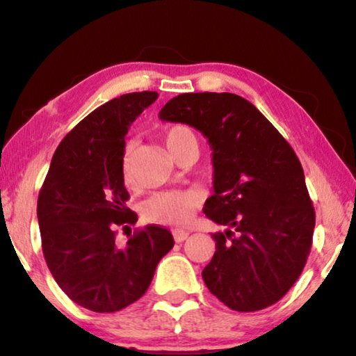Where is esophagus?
Segmentation results:
<instances>
[{"label": "esophagus", "instance_id": "34e87169", "mask_svg": "<svg viewBox=\"0 0 356 356\" xmlns=\"http://www.w3.org/2000/svg\"><path fill=\"white\" fill-rule=\"evenodd\" d=\"M188 235H190V233L185 232V230H174V232H172L174 240H176L177 243H182V241L187 240Z\"/></svg>", "mask_w": 356, "mask_h": 356}]
</instances>
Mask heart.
<instances>
[{"instance_id": "obj_1", "label": "heart", "mask_w": 356, "mask_h": 356, "mask_svg": "<svg viewBox=\"0 0 356 356\" xmlns=\"http://www.w3.org/2000/svg\"><path fill=\"white\" fill-rule=\"evenodd\" d=\"M163 142L176 160L188 147H196L193 131L185 124L168 127L163 132ZM132 158H134V144L129 142L124 145L123 155H121V174L126 184L132 182ZM196 208H198V196L193 192L171 190V192H161L148 198L142 212L145 219L153 224L182 227L192 220Z\"/></svg>"}]
</instances>
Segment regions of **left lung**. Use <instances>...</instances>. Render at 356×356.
I'll use <instances>...</instances> for the list:
<instances>
[{
  "label": "left lung",
  "instance_id": "1",
  "mask_svg": "<svg viewBox=\"0 0 356 356\" xmlns=\"http://www.w3.org/2000/svg\"><path fill=\"white\" fill-rule=\"evenodd\" d=\"M164 121L196 127L209 140L214 195L204 214L225 232L203 280L236 312L278 302L309 259L315 209L293 147L249 100L230 92H185L160 111Z\"/></svg>",
  "mask_w": 356,
  "mask_h": 356
}]
</instances>
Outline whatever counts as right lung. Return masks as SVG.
Wrapping results in <instances>:
<instances>
[{"label":"right lung","mask_w":356,"mask_h":356,"mask_svg":"<svg viewBox=\"0 0 356 356\" xmlns=\"http://www.w3.org/2000/svg\"><path fill=\"white\" fill-rule=\"evenodd\" d=\"M158 97L129 92L108 100L63 137L38 195L41 248L52 277L75 304L113 314L145 294L171 232L147 225L116 246V229L134 225L121 174L127 127Z\"/></svg>","instance_id":"right-lung-1"}]
</instances>
